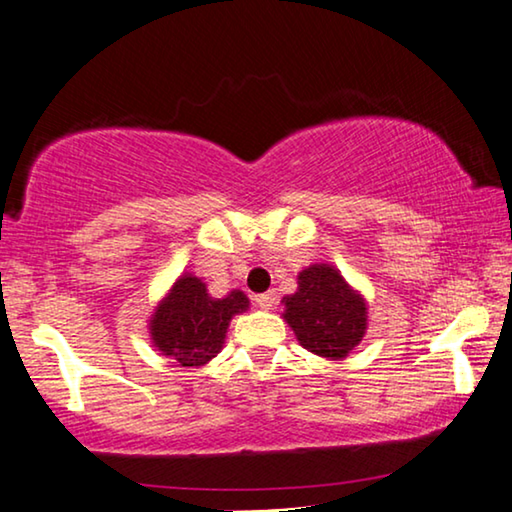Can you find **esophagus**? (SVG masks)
<instances>
[{"instance_id": "obj_1", "label": "esophagus", "mask_w": 512, "mask_h": 512, "mask_svg": "<svg viewBox=\"0 0 512 512\" xmlns=\"http://www.w3.org/2000/svg\"><path fill=\"white\" fill-rule=\"evenodd\" d=\"M256 305L261 307V309H272L274 305H277V293L274 291H268V293H261V295H256Z\"/></svg>"}]
</instances>
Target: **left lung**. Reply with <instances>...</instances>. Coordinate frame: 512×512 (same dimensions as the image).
<instances>
[{
    "label": "left lung",
    "instance_id": "left-lung-1",
    "mask_svg": "<svg viewBox=\"0 0 512 512\" xmlns=\"http://www.w3.org/2000/svg\"><path fill=\"white\" fill-rule=\"evenodd\" d=\"M284 321L302 348L344 360L367 332V300L335 265L314 263L298 274V291L286 295Z\"/></svg>",
    "mask_w": 512,
    "mask_h": 512
}]
</instances>
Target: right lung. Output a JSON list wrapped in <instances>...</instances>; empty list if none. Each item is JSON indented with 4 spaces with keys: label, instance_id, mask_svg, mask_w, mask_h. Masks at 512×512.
<instances>
[{
    "label": "right lung",
    "instance_id": "obj_1",
    "mask_svg": "<svg viewBox=\"0 0 512 512\" xmlns=\"http://www.w3.org/2000/svg\"><path fill=\"white\" fill-rule=\"evenodd\" d=\"M247 309L249 298L238 288L226 298H212L201 277L184 272L154 307L147 330L154 351L182 367H203L224 348L233 316Z\"/></svg>",
    "mask_w": 512,
    "mask_h": 512
}]
</instances>
